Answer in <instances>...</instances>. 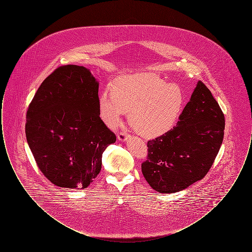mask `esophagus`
I'll return each instance as SVG.
<instances>
[{"label": "esophagus", "instance_id": "34e87169", "mask_svg": "<svg viewBox=\"0 0 252 252\" xmlns=\"http://www.w3.org/2000/svg\"><path fill=\"white\" fill-rule=\"evenodd\" d=\"M128 137H129V135L127 133H126V132H119V133H117V139L121 141V142L126 141V139Z\"/></svg>", "mask_w": 252, "mask_h": 252}]
</instances>
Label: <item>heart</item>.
I'll return each instance as SVG.
<instances>
[{"instance_id": "1", "label": "heart", "mask_w": 252, "mask_h": 252, "mask_svg": "<svg viewBox=\"0 0 252 252\" xmlns=\"http://www.w3.org/2000/svg\"><path fill=\"white\" fill-rule=\"evenodd\" d=\"M184 103L179 86L167 84L153 73L121 76L98 98V111L103 122L114 127L124 112L133 129L153 139L170 131L180 118Z\"/></svg>"}]
</instances>
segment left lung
Returning a JSON list of instances; mask_svg holds the SVG:
<instances>
[{"label": "left lung", "mask_w": 252, "mask_h": 252, "mask_svg": "<svg viewBox=\"0 0 252 252\" xmlns=\"http://www.w3.org/2000/svg\"><path fill=\"white\" fill-rule=\"evenodd\" d=\"M225 117L211 91L198 81L177 126L147 143L142 172L157 192L173 193L202 180L224 138Z\"/></svg>", "instance_id": "obj_1"}]
</instances>
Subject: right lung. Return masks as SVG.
I'll return each instance as SVG.
<instances>
[{
	"mask_svg": "<svg viewBox=\"0 0 252 252\" xmlns=\"http://www.w3.org/2000/svg\"><path fill=\"white\" fill-rule=\"evenodd\" d=\"M98 88L87 68L60 66L27 109L28 145L41 173L61 188H87L101 171L103 152L116 141L100 118Z\"/></svg>",
	"mask_w": 252,
	"mask_h": 252,
	"instance_id": "1",
	"label": "right lung"
}]
</instances>
